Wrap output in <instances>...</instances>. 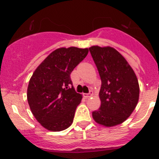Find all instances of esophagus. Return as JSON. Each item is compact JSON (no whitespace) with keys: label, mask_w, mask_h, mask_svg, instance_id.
<instances>
[{"label":"esophagus","mask_w":159,"mask_h":159,"mask_svg":"<svg viewBox=\"0 0 159 159\" xmlns=\"http://www.w3.org/2000/svg\"><path fill=\"white\" fill-rule=\"evenodd\" d=\"M92 95H93V91H90V92L89 93V94H84V96L85 98H91Z\"/></svg>","instance_id":"esophagus-1"}]
</instances>
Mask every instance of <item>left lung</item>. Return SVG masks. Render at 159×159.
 Masks as SVG:
<instances>
[{"instance_id":"left-lung-1","label":"left lung","mask_w":159,"mask_h":159,"mask_svg":"<svg viewBox=\"0 0 159 159\" xmlns=\"http://www.w3.org/2000/svg\"><path fill=\"white\" fill-rule=\"evenodd\" d=\"M89 51L102 80L101 106L92 112L93 119L105 127L121 124L139 102V84L135 73L114 48L91 46Z\"/></svg>"}]
</instances>
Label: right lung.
<instances>
[{
  "label": "right lung",
  "mask_w": 159,
  "mask_h": 159,
  "mask_svg": "<svg viewBox=\"0 0 159 159\" xmlns=\"http://www.w3.org/2000/svg\"><path fill=\"white\" fill-rule=\"evenodd\" d=\"M88 53V48H60L52 51L34 71L27 98L32 114L44 129L63 131L73 122L82 95L75 91L70 75Z\"/></svg>",
  "instance_id": "1"
}]
</instances>
